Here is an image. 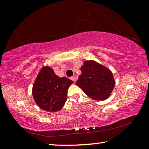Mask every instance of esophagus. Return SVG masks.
Segmentation results:
<instances>
[{
  "label": "esophagus",
  "instance_id": "1",
  "mask_svg": "<svg viewBox=\"0 0 149 149\" xmlns=\"http://www.w3.org/2000/svg\"><path fill=\"white\" fill-rule=\"evenodd\" d=\"M70 79L72 80L73 81H75V77L74 76H72V77H70Z\"/></svg>",
  "mask_w": 149,
  "mask_h": 149
}]
</instances>
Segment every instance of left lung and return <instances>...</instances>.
Returning a JSON list of instances; mask_svg holds the SVG:
<instances>
[{"label": "left lung", "instance_id": "8db88e82", "mask_svg": "<svg viewBox=\"0 0 149 149\" xmlns=\"http://www.w3.org/2000/svg\"><path fill=\"white\" fill-rule=\"evenodd\" d=\"M81 74L76 85L84 93L95 100H104L109 97L115 86L111 71L93 61H86L80 68Z\"/></svg>", "mask_w": 149, "mask_h": 149}]
</instances>
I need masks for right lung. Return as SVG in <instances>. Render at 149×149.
<instances>
[{"label": "right lung", "mask_w": 149, "mask_h": 149, "mask_svg": "<svg viewBox=\"0 0 149 149\" xmlns=\"http://www.w3.org/2000/svg\"><path fill=\"white\" fill-rule=\"evenodd\" d=\"M72 83L67 77L56 75L52 68H42L32 88L35 102L45 111H60L65 104L68 89Z\"/></svg>", "instance_id": "add662e5"}]
</instances>
